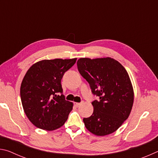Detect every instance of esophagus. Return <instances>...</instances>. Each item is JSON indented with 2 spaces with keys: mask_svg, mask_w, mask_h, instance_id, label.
Returning a JSON list of instances; mask_svg holds the SVG:
<instances>
[{
  "mask_svg": "<svg viewBox=\"0 0 158 158\" xmlns=\"http://www.w3.org/2000/svg\"><path fill=\"white\" fill-rule=\"evenodd\" d=\"M81 105H82V102H74V105L77 106V107H79V106H80Z\"/></svg>",
  "mask_w": 158,
  "mask_h": 158,
  "instance_id": "34e87169",
  "label": "esophagus"
}]
</instances>
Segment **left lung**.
<instances>
[{"instance_id": "left-lung-1", "label": "left lung", "mask_w": 158, "mask_h": 158, "mask_svg": "<svg viewBox=\"0 0 158 158\" xmlns=\"http://www.w3.org/2000/svg\"><path fill=\"white\" fill-rule=\"evenodd\" d=\"M77 68L99 97L92 102L93 113L83 119L86 129L97 136L116 131L129 117L134 90L129 74L118 61L110 57L81 58Z\"/></svg>"}]
</instances>
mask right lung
I'll return each instance as SVG.
<instances>
[{
	"instance_id": "1",
	"label": "right lung",
	"mask_w": 158,
	"mask_h": 158,
	"mask_svg": "<svg viewBox=\"0 0 158 158\" xmlns=\"http://www.w3.org/2000/svg\"><path fill=\"white\" fill-rule=\"evenodd\" d=\"M76 60H42L26 72L21 84V100L26 116L35 127L52 131L68 120L73 103L65 100L61 79Z\"/></svg>"
}]
</instances>
